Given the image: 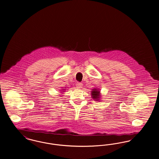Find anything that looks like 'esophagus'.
Masks as SVG:
<instances>
[{"mask_svg": "<svg viewBox=\"0 0 159 159\" xmlns=\"http://www.w3.org/2000/svg\"><path fill=\"white\" fill-rule=\"evenodd\" d=\"M76 87L77 89H81L83 87V84L81 83H77L76 84Z\"/></svg>", "mask_w": 159, "mask_h": 159, "instance_id": "1", "label": "esophagus"}]
</instances>
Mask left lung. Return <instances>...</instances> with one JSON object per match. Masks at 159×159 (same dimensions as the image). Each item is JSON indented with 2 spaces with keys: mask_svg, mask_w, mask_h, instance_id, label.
I'll return each instance as SVG.
<instances>
[{
  "mask_svg": "<svg viewBox=\"0 0 159 159\" xmlns=\"http://www.w3.org/2000/svg\"><path fill=\"white\" fill-rule=\"evenodd\" d=\"M92 96L93 99H98V100L99 99L98 98H99V97H100V92L99 91L97 90V89L93 90V91H92Z\"/></svg>",
  "mask_w": 159,
  "mask_h": 159,
  "instance_id": "8db88e82",
  "label": "left lung"
}]
</instances>
